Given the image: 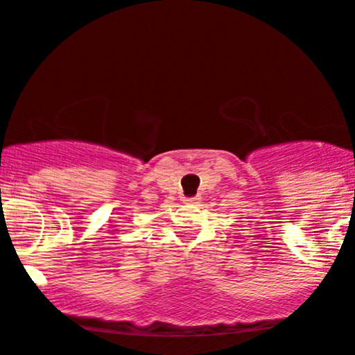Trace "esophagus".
Listing matches in <instances>:
<instances>
[{
	"mask_svg": "<svg viewBox=\"0 0 355 355\" xmlns=\"http://www.w3.org/2000/svg\"><path fill=\"white\" fill-rule=\"evenodd\" d=\"M185 202H189V204H197L198 197H187Z\"/></svg>",
	"mask_w": 355,
	"mask_h": 355,
	"instance_id": "obj_1",
	"label": "esophagus"
}]
</instances>
